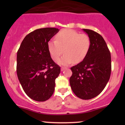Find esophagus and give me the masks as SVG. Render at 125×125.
<instances>
[{
	"mask_svg": "<svg viewBox=\"0 0 125 125\" xmlns=\"http://www.w3.org/2000/svg\"><path fill=\"white\" fill-rule=\"evenodd\" d=\"M66 69V68H65V67H61V71H62H62H64V69Z\"/></svg>",
	"mask_w": 125,
	"mask_h": 125,
	"instance_id": "esophagus-1",
	"label": "esophagus"
}]
</instances>
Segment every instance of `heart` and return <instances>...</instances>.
<instances>
[{
	"mask_svg": "<svg viewBox=\"0 0 125 125\" xmlns=\"http://www.w3.org/2000/svg\"><path fill=\"white\" fill-rule=\"evenodd\" d=\"M56 41H50L48 51L52 59L58 61L61 65H68L73 62H81L85 58L90 47L89 37L86 34H79L71 29L62 30L56 35Z\"/></svg>",
	"mask_w": 125,
	"mask_h": 125,
	"instance_id": "b5f03b06",
	"label": "heart"
}]
</instances>
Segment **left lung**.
<instances>
[{
    "label": "left lung",
    "mask_w": 125,
    "mask_h": 125,
    "mask_svg": "<svg viewBox=\"0 0 125 125\" xmlns=\"http://www.w3.org/2000/svg\"><path fill=\"white\" fill-rule=\"evenodd\" d=\"M89 37L90 47L85 58L71 67L70 84L75 95L88 100L102 92L111 73V56L101 35L90 29H83Z\"/></svg>",
    "instance_id": "obj_1"
}]
</instances>
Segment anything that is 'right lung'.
Wrapping results in <instances>:
<instances>
[{"label": "right lung", "mask_w": 125, "mask_h": 125, "mask_svg": "<svg viewBox=\"0 0 125 125\" xmlns=\"http://www.w3.org/2000/svg\"><path fill=\"white\" fill-rule=\"evenodd\" d=\"M59 29L45 28L31 31L17 53V75L23 89L31 99L44 102L52 96L61 67L51 58L48 43Z\"/></svg>", "instance_id": "add662e5"}]
</instances>
